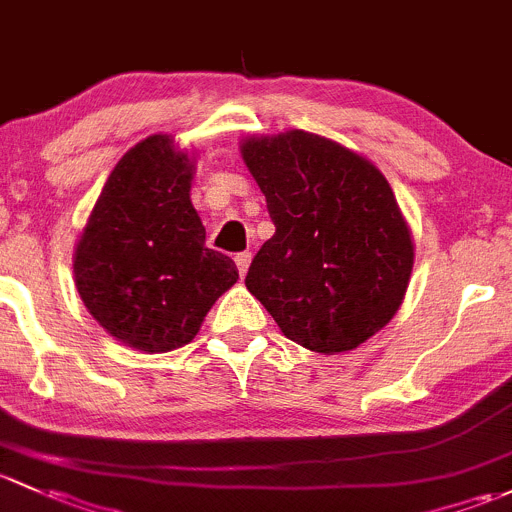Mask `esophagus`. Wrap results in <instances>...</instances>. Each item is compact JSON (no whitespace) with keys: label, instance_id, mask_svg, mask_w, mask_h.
Returning a JSON list of instances; mask_svg holds the SVG:
<instances>
[{"label":"esophagus","instance_id":"1","mask_svg":"<svg viewBox=\"0 0 512 512\" xmlns=\"http://www.w3.org/2000/svg\"><path fill=\"white\" fill-rule=\"evenodd\" d=\"M234 261H236V268H239L241 276H246V271H249V263H251L249 251H241V254H236Z\"/></svg>","mask_w":512,"mask_h":512}]
</instances>
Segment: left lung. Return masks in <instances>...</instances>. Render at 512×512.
Returning <instances> with one entry per match:
<instances>
[{"label":"left lung","instance_id":"8db88e82","mask_svg":"<svg viewBox=\"0 0 512 512\" xmlns=\"http://www.w3.org/2000/svg\"><path fill=\"white\" fill-rule=\"evenodd\" d=\"M241 155L276 226L246 288L288 340L325 355L355 350L394 318L412 276L392 187L365 157L305 130L251 138Z\"/></svg>","mask_w":512,"mask_h":512}]
</instances>
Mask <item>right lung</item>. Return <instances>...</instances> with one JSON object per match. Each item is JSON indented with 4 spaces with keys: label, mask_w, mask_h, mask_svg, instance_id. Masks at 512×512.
I'll return each instance as SVG.
<instances>
[{
    "label": "right lung",
    "mask_w": 512,
    "mask_h": 512,
    "mask_svg": "<svg viewBox=\"0 0 512 512\" xmlns=\"http://www.w3.org/2000/svg\"><path fill=\"white\" fill-rule=\"evenodd\" d=\"M192 167L167 135L138 142L110 172L78 241L73 273L88 313L145 352L192 342L239 278L229 256L204 244Z\"/></svg>",
    "instance_id": "obj_1"
}]
</instances>
